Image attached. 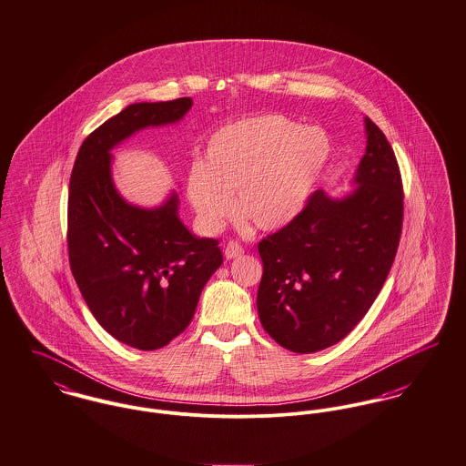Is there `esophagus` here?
Masks as SVG:
<instances>
[{
  "label": "esophagus",
  "instance_id": "esophagus-1",
  "mask_svg": "<svg viewBox=\"0 0 466 466\" xmlns=\"http://www.w3.org/2000/svg\"><path fill=\"white\" fill-rule=\"evenodd\" d=\"M243 254H245V250H243V247H241L239 243H236V241H228V243H227V247H225V258H239V256H243Z\"/></svg>",
  "mask_w": 466,
  "mask_h": 466
}]
</instances>
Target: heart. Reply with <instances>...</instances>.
I'll list each match as a JSON object with an SVG mask.
<instances>
[{
	"label": "heart",
	"instance_id": "heart-1",
	"mask_svg": "<svg viewBox=\"0 0 466 466\" xmlns=\"http://www.w3.org/2000/svg\"><path fill=\"white\" fill-rule=\"evenodd\" d=\"M329 157L330 141L318 127L282 114L243 117L210 136L204 162L189 167L187 198L208 234L236 214V193L245 221L279 230L306 208Z\"/></svg>",
	"mask_w": 466,
	"mask_h": 466
}]
</instances>
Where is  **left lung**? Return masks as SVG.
<instances>
[{
  "mask_svg": "<svg viewBox=\"0 0 466 466\" xmlns=\"http://www.w3.org/2000/svg\"><path fill=\"white\" fill-rule=\"evenodd\" d=\"M364 132L354 187L341 198L316 191L299 218L258 243L260 323L297 354L336 345L361 321L399 248L404 216L399 164L370 117Z\"/></svg>",
  "mask_w": 466,
  "mask_h": 466,
  "instance_id": "obj_1",
  "label": "left lung"
}]
</instances>
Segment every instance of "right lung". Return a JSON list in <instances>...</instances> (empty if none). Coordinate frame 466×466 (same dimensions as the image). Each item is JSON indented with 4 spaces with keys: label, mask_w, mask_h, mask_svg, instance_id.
<instances>
[{
    "label": "right lung",
    "mask_w": 466,
    "mask_h": 466,
    "mask_svg": "<svg viewBox=\"0 0 466 466\" xmlns=\"http://www.w3.org/2000/svg\"><path fill=\"white\" fill-rule=\"evenodd\" d=\"M191 98L132 104L80 147L69 180L67 248L73 277L96 321L117 341L156 350L191 323L221 266L218 241L197 238L171 191L157 208L130 204L112 178V150L134 134L178 123Z\"/></svg>",
    "instance_id": "1"
}]
</instances>
